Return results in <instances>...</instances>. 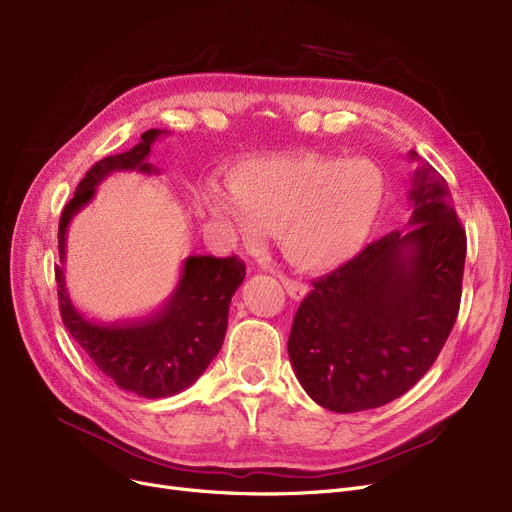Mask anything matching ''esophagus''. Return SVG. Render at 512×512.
Instances as JSON below:
<instances>
[{
	"label": "esophagus",
	"instance_id": "obj_1",
	"mask_svg": "<svg viewBox=\"0 0 512 512\" xmlns=\"http://www.w3.org/2000/svg\"><path fill=\"white\" fill-rule=\"evenodd\" d=\"M278 278H280L284 290L288 292V297H292L294 301H301V299L305 297V294L309 292L307 284H303V282H299V280H292V278H288V276H278Z\"/></svg>",
	"mask_w": 512,
	"mask_h": 512
}]
</instances>
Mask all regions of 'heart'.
Wrapping results in <instances>:
<instances>
[{"label": "heart", "instance_id": "heart-1", "mask_svg": "<svg viewBox=\"0 0 512 512\" xmlns=\"http://www.w3.org/2000/svg\"><path fill=\"white\" fill-rule=\"evenodd\" d=\"M226 184L203 188L197 211L222 242H255L274 228L284 257L307 272L332 270L367 242L384 203V178L365 161L317 153L242 159Z\"/></svg>", "mask_w": 512, "mask_h": 512}]
</instances>
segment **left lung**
<instances>
[{
    "label": "left lung",
    "mask_w": 512,
    "mask_h": 512,
    "mask_svg": "<svg viewBox=\"0 0 512 512\" xmlns=\"http://www.w3.org/2000/svg\"><path fill=\"white\" fill-rule=\"evenodd\" d=\"M409 199V230L386 234L317 278L294 315L290 363L328 411L378 409L411 390L459 315L467 236L448 184L423 164Z\"/></svg>",
    "instance_id": "8db88e82"
}]
</instances>
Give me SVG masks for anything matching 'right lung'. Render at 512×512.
Returning <instances> with one entry per match:
<instances>
[{"mask_svg": "<svg viewBox=\"0 0 512 512\" xmlns=\"http://www.w3.org/2000/svg\"><path fill=\"white\" fill-rule=\"evenodd\" d=\"M166 130L151 128L130 151L107 155L78 182L74 197L62 211L58 249L66 261V232L74 215L95 197L97 186L112 172L155 174L147 157L151 145ZM58 299L64 326L83 346L101 373L126 392L143 398H166L186 390L220 353L232 294L245 280V263L236 255L186 257L178 286L166 305L153 315L99 324L87 319L72 301L64 280V267H56Z\"/></svg>", "mask_w": 512, "mask_h": 512, "instance_id": "right-lung-1", "label": "right lung"}]
</instances>
